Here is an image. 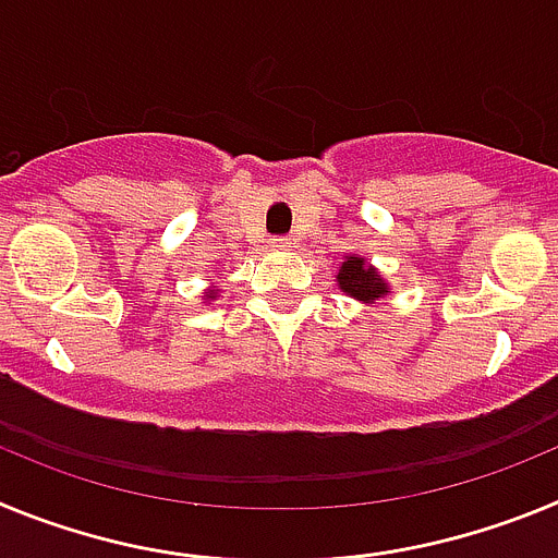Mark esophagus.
Wrapping results in <instances>:
<instances>
[{"instance_id": "esophagus-1", "label": "esophagus", "mask_w": 558, "mask_h": 558, "mask_svg": "<svg viewBox=\"0 0 558 558\" xmlns=\"http://www.w3.org/2000/svg\"><path fill=\"white\" fill-rule=\"evenodd\" d=\"M270 245H274V248H290V240L288 236H274V240H270Z\"/></svg>"}]
</instances>
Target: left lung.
Listing matches in <instances>:
<instances>
[{"label": "left lung", "instance_id": "8db88e82", "mask_svg": "<svg viewBox=\"0 0 558 558\" xmlns=\"http://www.w3.org/2000/svg\"><path fill=\"white\" fill-rule=\"evenodd\" d=\"M338 288L363 304H374L391 293V288H388L386 279L377 274V268H372V265L357 254L347 256L343 265H340Z\"/></svg>", "mask_w": 558, "mask_h": 558}]
</instances>
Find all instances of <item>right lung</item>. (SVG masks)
<instances>
[{"instance_id":"obj_1","label":"right lung","mask_w":558,"mask_h":558,"mask_svg":"<svg viewBox=\"0 0 558 558\" xmlns=\"http://www.w3.org/2000/svg\"><path fill=\"white\" fill-rule=\"evenodd\" d=\"M206 299H209V302L211 299H218V290H209V293H206Z\"/></svg>"}]
</instances>
